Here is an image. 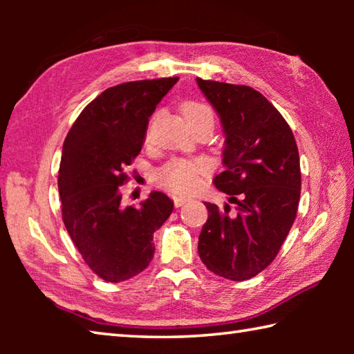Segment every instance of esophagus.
I'll return each instance as SVG.
<instances>
[{
  "instance_id": "esophagus-1",
  "label": "esophagus",
  "mask_w": 354,
  "mask_h": 354,
  "mask_svg": "<svg viewBox=\"0 0 354 354\" xmlns=\"http://www.w3.org/2000/svg\"><path fill=\"white\" fill-rule=\"evenodd\" d=\"M189 201H190L189 196H173V203H175L176 207H181V206L185 205V203H189Z\"/></svg>"
}]
</instances>
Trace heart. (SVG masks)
Segmentation results:
<instances>
[{"label": "heart", "mask_w": 354, "mask_h": 354, "mask_svg": "<svg viewBox=\"0 0 354 354\" xmlns=\"http://www.w3.org/2000/svg\"><path fill=\"white\" fill-rule=\"evenodd\" d=\"M183 117L190 127L201 123L214 124V112L211 107L200 101H184L181 106ZM156 117V115H154ZM153 120L145 131V143H151ZM212 170L207 159H171L156 171V183L160 187L176 195L192 194L201 183V178Z\"/></svg>", "instance_id": "heart-1"}]
</instances>
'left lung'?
Wrapping results in <instances>:
<instances>
[{"label": "left lung", "mask_w": 354, "mask_h": 354, "mask_svg": "<svg viewBox=\"0 0 354 354\" xmlns=\"http://www.w3.org/2000/svg\"><path fill=\"white\" fill-rule=\"evenodd\" d=\"M220 115L226 136L225 170L214 178L230 205L207 207L198 254L221 278L245 281L270 266L295 221L301 171L289 123L262 93L248 86L196 77Z\"/></svg>", "instance_id": "8db88e82"}]
</instances>
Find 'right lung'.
Segmentation results:
<instances>
[{
  "instance_id": "obj_1",
  "label": "right lung",
  "mask_w": 354,
  "mask_h": 354,
  "mask_svg": "<svg viewBox=\"0 0 354 354\" xmlns=\"http://www.w3.org/2000/svg\"><path fill=\"white\" fill-rule=\"evenodd\" d=\"M179 77L123 82L88 103L65 137L59 195L62 220L91 270L120 283L145 270L154 256L153 234L173 211L162 192L139 207L124 206L127 167L139 156L148 120Z\"/></svg>"
}]
</instances>
